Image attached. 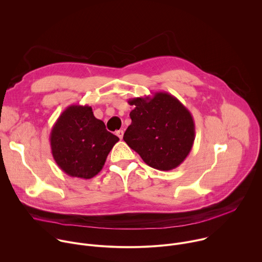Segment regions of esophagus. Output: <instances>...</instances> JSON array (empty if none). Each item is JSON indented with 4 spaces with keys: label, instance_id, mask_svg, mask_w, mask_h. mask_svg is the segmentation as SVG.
<instances>
[{
    "label": "esophagus",
    "instance_id": "1",
    "mask_svg": "<svg viewBox=\"0 0 262 262\" xmlns=\"http://www.w3.org/2000/svg\"><path fill=\"white\" fill-rule=\"evenodd\" d=\"M123 134H124V132H123L122 129L116 130V135H117V137H118L119 139H122V138H123Z\"/></svg>",
    "mask_w": 262,
    "mask_h": 262
}]
</instances>
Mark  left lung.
<instances>
[{"label":"left lung","mask_w":262,"mask_h":262,"mask_svg":"<svg viewBox=\"0 0 262 262\" xmlns=\"http://www.w3.org/2000/svg\"><path fill=\"white\" fill-rule=\"evenodd\" d=\"M135 108L123 140L149 167L169 171L189 156L195 140L190 111L175 96L156 92L128 100Z\"/></svg>","instance_id":"1"}]
</instances>
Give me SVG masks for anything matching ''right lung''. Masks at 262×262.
Masks as SVG:
<instances>
[{"mask_svg":"<svg viewBox=\"0 0 262 262\" xmlns=\"http://www.w3.org/2000/svg\"><path fill=\"white\" fill-rule=\"evenodd\" d=\"M119 138L105 129L89 105L67 106L54 124L52 155L60 169L71 177L90 179L102 169Z\"/></svg>","mask_w":262,"mask_h":262,"instance_id":"1","label":"right lung"}]
</instances>
